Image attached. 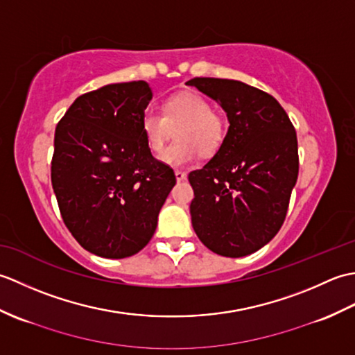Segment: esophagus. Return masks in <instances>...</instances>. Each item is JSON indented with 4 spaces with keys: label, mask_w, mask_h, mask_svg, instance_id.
I'll return each mask as SVG.
<instances>
[{
    "label": "esophagus",
    "mask_w": 355,
    "mask_h": 355,
    "mask_svg": "<svg viewBox=\"0 0 355 355\" xmlns=\"http://www.w3.org/2000/svg\"><path fill=\"white\" fill-rule=\"evenodd\" d=\"M175 177H177V182H183V180H186V172L175 171Z\"/></svg>",
    "instance_id": "esophagus-1"
}]
</instances>
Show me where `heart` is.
<instances>
[{"mask_svg":"<svg viewBox=\"0 0 355 355\" xmlns=\"http://www.w3.org/2000/svg\"><path fill=\"white\" fill-rule=\"evenodd\" d=\"M207 97L193 92L171 96L163 111H146L141 116V132L150 153L160 155L175 130L177 141L163 154L171 166H184L201 155H212L225 137V119L212 110Z\"/></svg>","mask_w":355,"mask_h":355,"instance_id":"1","label":"heart"}]
</instances>
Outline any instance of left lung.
Masks as SVG:
<instances>
[{"mask_svg":"<svg viewBox=\"0 0 355 355\" xmlns=\"http://www.w3.org/2000/svg\"><path fill=\"white\" fill-rule=\"evenodd\" d=\"M221 105L229 120L218 153L189 173L192 227L209 250L241 258L282 227L297 182V137L273 96L239 80L186 82Z\"/></svg>","mask_w":355,"mask_h":355,"instance_id":"1","label":"left lung"}]
</instances>
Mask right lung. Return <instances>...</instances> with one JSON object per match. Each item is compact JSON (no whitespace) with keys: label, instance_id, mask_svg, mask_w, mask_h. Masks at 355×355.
<instances>
[{"label":"right lung","instance_id":"obj_1","mask_svg":"<svg viewBox=\"0 0 355 355\" xmlns=\"http://www.w3.org/2000/svg\"><path fill=\"white\" fill-rule=\"evenodd\" d=\"M150 99L145 80L105 85L79 96L56 126L51 186L59 210L74 239L102 258L139 253L177 183L143 137Z\"/></svg>","mask_w":355,"mask_h":355}]
</instances>
